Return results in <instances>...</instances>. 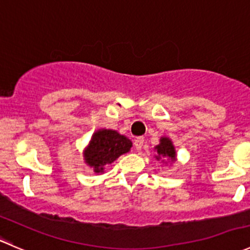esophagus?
Wrapping results in <instances>:
<instances>
[{
    "label": "esophagus",
    "mask_w": 250,
    "mask_h": 250,
    "mask_svg": "<svg viewBox=\"0 0 250 250\" xmlns=\"http://www.w3.org/2000/svg\"><path fill=\"white\" fill-rule=\"evenodd\" d=\"M143 142H145V140H143V137H137V138H136L135 143H133V145H135L136 150H141V149H142Z\"/></svg>",
    "instance_id": "esophagus-1"
}]
</instances>
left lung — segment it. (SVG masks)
Masks as SVG:
<instances>
[{"instance_id":"obj_1","label":"left lung","mask_w":250,"mask_h":250,"mask_svg":"<svg viewBox=\"0 0 250 250\" xmlns=\"http://www.w3.org/2000/svg\"><path fill=\"white\" fill-rule=\"evenodd\" d=\"M154 152L157 154L154 155L158 162H162L164 164H172L177 160V153L175 149V146L172 143L171 138L167 136H162L159 140V145L154 147Z\"/></svg>"}]
</instances>
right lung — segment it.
I'll return each instance as SVG.
<instances>
[{
  "label": "right lung",
  "mask_w": 250,
  "mask_h": 250,
  "mask_svg": "<svg viewBox=\"0 0 250 250\" xmlns=\"http://www.w3.org/2000/svg\"><path fill=\"white\" fill-rule=\"evenodd\" d=\"M132 142L112 128H100L91 136L83 155L86 165L96 174H103L104 167L112 164L120 155L130 152Z\"/></svg>",
  "instance_id": "obj_1"
}]
</instances>
